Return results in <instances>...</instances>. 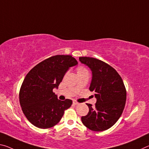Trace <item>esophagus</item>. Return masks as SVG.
Segmentation results:
<instances>
[{"instance_id": "34e87169", "label": "esophagus", "mask_w": 149, "mask_h": 149, "mask_svg": "<svg viewBox=\"0 0 149 149\" xmlns=\"http://www.w3.org/2000/svg\"><path fill=\"white\" fill-rule=\"evenodd\" d=\"M73 103H74V105H79V103L77 102L76 101H73Z\"/></svg>"}]
</instances>
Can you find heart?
<instances>
[{
	"label": "heart",
	"mask_w": 149,
	"mask_h": 149,
	"mask_svg": "<svg viewBox=\"0 0 149 149\" xmlns=\"http://www.w3.org/2000/svg\"><path fill=\"white\" fill-rule=\"evenodd\" d=\"M77 74H84V73H88V71H87L86 68H85L84 67L79 66V67L77 68Z\"/></svg>",
	"instance_id": "1"
}]
</instances>
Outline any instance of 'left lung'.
<instances>
[{"instance_id": "left-lung-1", "label": "left lung", "mask_w": 149, "mask_h": 149, "mask_svg": "<svg viewBox=\"0 0 149 149\" xmlns=\"http://www.w3.org/2000/svg\"><path fill=\"white\" fill-rule=\"evenodd\" d=\"M79 60L92 72L89 90L95 93L97 99L94 107L87 103L89 112L81 117V121L91 131H105L115 125L123 111L125 87L117 71L107 63L89 57H79Z\"/></svg>"}]
</instances>
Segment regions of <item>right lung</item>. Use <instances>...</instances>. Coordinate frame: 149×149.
<instances>
[{"mask_svg": "<svg viewBox=\"0 0 149 149\" xmlns=\"http://www.w3.org/2000/svg\"><path fill=\"white\" fill-rule=\"evenodd\" d=\"M77 64L70 55H56L42 61L28 73L19 92L20 104L27 119L40 129L52 127L62 119L71 100L61 101L53 92L69 68Z\"/></svg>", "mask_w": 149, "mask_h": 149, "instance_id": "add662e5", "label": "right lung"}]
</instances>
